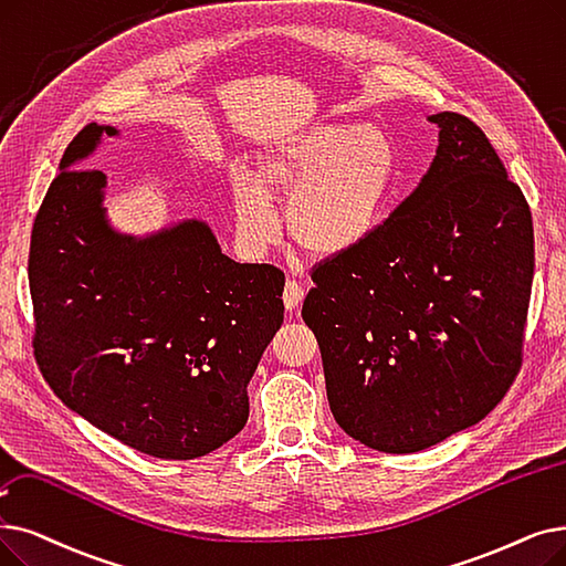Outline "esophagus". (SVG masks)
Returning <instances> with one entry per match:
<instances>
[{
  "label": "esophagus",
  "instance_id": "esophagus-1",
  "mask_svg": "<svg viewBox=\"0 0 566 566\" xmlns=\"http://www.w3.org/2000/svg\"><path fill=\"white\" fill-rule=\"evenodd\" d=\"M282 298H284V307L286 310H296L303 303V298H305V289L296 280H289L284 284V296Z\"/></svg>",
  "mask_w": 566,
  "mask_h": 566
}]
</instances>
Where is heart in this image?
<instances>
[{"label": "heart", "mask_w": 566, "mask_h": 566, "mask_svg": "<svg viewBox=\"0 0 566 566\" xmlns=\"http://www.w3.org/2000/svg\"><path fill=\"white\" fill-rule=\"evenodd\" d=\"M398 180V150L375 125L324 122L265 145L256 178L233 180L240 242L263 254L282 233L275 199L289 201V229L316 256L358 250L381 227Z\"/></svg>", "instance_id": "b5f03b06"}]
</instances>
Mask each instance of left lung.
<instances>
[{"label": "left lung", "instance_id": "8db88e82", "mask_svg": "<svg viewBox=\"0 0 566 566\" xmlns=\"http://www.w3.org/2000/svg\"><path fill=\"white\" fill-rule=\"evenodd\" d=\"M421 185L358 250L312 270L305 324L328 405L363 447L416 453L472 428L518 375L532 214L470 117L434 113Z\"/></svg>", "mask_w": 566, "mask_h": 566}]
</instances>
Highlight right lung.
I'll return each mask as SVG.
<instances>
[{
    "label": "right lung",
    "mask_w": 566,
    "mask_h": 566,
    "mask_svg": "<svg viewBox=\"0 0 566 566\" xmlns=\"http://www.w3.org/2000/svg\"><path fill=\"white\" fill-rule=\"evenodd\" d=\"M113 125L69 143L30 244L34 356L94 428L164 460L201 458L250 416L248 384L284 322V273L229 259L203 219L117 231L106 176L81 168Z\"/></svg>",
    "instance_id": "1"
}]
</instances>
